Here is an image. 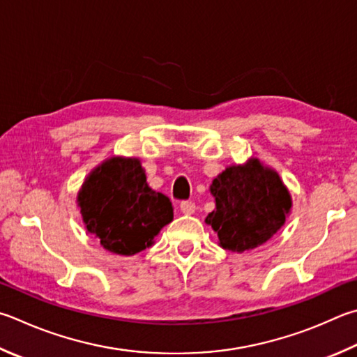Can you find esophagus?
Returning <instances> with one entry per match:
<instances>
[{
    "mask_svg": "<svg viewBox=\"0 0 357 357\" xmlns=\"http://www.w3.org/2000/svg\"><path fill=\"white\" fill-rule=\"evenodd\" d=\"M179 209H181V212L185 213V215H192V213H195L197 207L192 203V201H183L179 206Z\"/></svg>",
    "mask_w": 357,
    "mask_h": 357,
    "instance_id": "esophagus-1",
    "label": "esophagus"
}]
</instances>
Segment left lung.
<instances>
[{
	"label": "left lung",
	"instance_id": "obj_1",
	"mask_svg": "<svg viewBox=\"0 0 357 357\" xmlns=\"http://www.w3.org/2000/svg\"><path fill=\"white\" fill-rule=\"evenodd\" d=\"M215 209L204 222L218 245L243 252L264 245L280 231L291 211V195L276 170L257 158L226 167L212 181Z\"/></svg>",
	"mask_w": 357,
	"mask_h": 357
}]
</instances>
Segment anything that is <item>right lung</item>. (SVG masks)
<instances>
[{
	"label": "right lung",
	"mask_w": 357,
	"mask_h": 357,
	"mask_svg": "<svg viewBox=\"0 0 357 357\" xmlns=\"http://www.w3.org/2000/svg\"><path fill=\"white\" fill-rule=\"evenodd\" d=\"M86 229L102 248L120 256L154 243L160 229L173 222V206L146 183L139 158L112 156L84 179L76 197Z\"/></svg>",
	"instance_id": "add662e5"
}]
</instances>
